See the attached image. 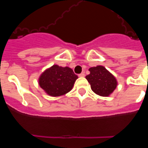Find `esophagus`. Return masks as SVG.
<instances>
[{
	"instance_id": "obj_1",
	"label": "esophagus",
	"mask_w": 148,
	"mask_h": 148,
	"mask_svg": "<svg viewBox=\"0 0 148 148\" xmlns=\"http://www.w3.org/2000/svg\"><path fill=\"white\" fill-rule=\"evenodd\" d=\"M84 75H85V74H84V73H82L81 74H79V75H78V76L81 77V78H82V77H84Z\"/></svg>"
}]
</instances>
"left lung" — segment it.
I'll list each match as a JSON object with an SVG mask.
<instances>
[{
	"mask_svg": "<svg viewBox=\"0 0 148 148\" xmlns=\"http://www.w3.org/2000/svg\"><path fill=\"white\" fill-rule=\"evenodd\" d=\"M90 73L86 79L90 84L92 90L101 96H109L117 87V81L114 75L104 66H96L89 69Z\"/></svg>",
	"mask_w": 148,
	"mask_h": 148,
	"instance_id": "obj_1",
	"label": "left lung"
}]
</instances>
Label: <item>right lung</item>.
I'll use <instances>...</instances> for the list:
<instances>
[{"mask_svg":"<svg viewBox=\"0 0 148 148\" xmlns=\"http://www.w3.org/2000/svg\"><path fill=\"white\" fill-rule=\"evenodd\" d=\"M78 76L71 68L55 64L40 75L38 84L46 93L57 97L70 92Z\"/></svg>","mask_w":148,"mask_h":148,"instance_id":"right-lung-1","label":"right lung"}]
</instances>
